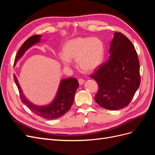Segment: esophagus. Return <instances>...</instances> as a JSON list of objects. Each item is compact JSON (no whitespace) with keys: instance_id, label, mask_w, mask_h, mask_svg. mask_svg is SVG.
Listing matches in <instances>:
<instances>
[{"instance_id":"1","label":"esophagus","mask_w":155,"mask_h":155,"mask_svg":"<svg viewBox=\"0 0 155 155\" xmlns=\"http://www.w3.org/2000/svg\"><path fill=\"white\" fill-rule=\"evenodd\" d=\"M78 81H79V85H81L84 83V82H85V80H84V79L82 78H79V79H78Z\"/></svg>"}]
</instances>
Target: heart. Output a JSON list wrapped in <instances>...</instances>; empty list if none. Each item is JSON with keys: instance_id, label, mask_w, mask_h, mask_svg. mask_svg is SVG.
Listing matches in <instances>:
<instances>
[{"instance_id": "obj_1", "label": "heart", "mask_w": 155, "mask_h": 155, "mask_svg": "<svg viewBox=\"0 0 155 155\" xmlns=\"http://www.w3.org/2000/svg\"><path fill=\"white\" fill-rule=\"evenodd\" d=\"M105 47L97 38L78 37L65 43L63 53L59 55L60 61L69 67L71 59H76L78 67L84 72H92L100 66L104 58Z\"/></svg>"}]
</instances>
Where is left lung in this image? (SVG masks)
Wrapping results in <instances>:
<instances>
[{
  "mask_svg": "<svg viewBox=\"0 0 155 155\" xmlns=\"http://www.w3.org/2000/svg\"><path fill=\"white\" fill-rule=\"evenodd\" d=\"M109 60L96 69L91 78L98 85L94 99L108 110H119L127 106L138 88L140 63L131 41L120 32L114 34Z\"/></svg>",
  "mask_w": 155,
  "mask_h": 155,
  "instance_id": "1",
  "label": "left lung"
}]
</instances>
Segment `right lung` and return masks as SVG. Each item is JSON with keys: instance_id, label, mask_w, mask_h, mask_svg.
I'll return each mask as SVG.
<instances>
[{"instance_id": "right-lung-1", "label": "right lung", "mask_w": 155, "mask_h": 155, "mask_svg": "<svg viewBox=\"0 0 155 155\" xmlns=\"http://www.w3.org/2000/svg\"><path fill=\"white\" fill-rule=\"evenodd\" d=\"M40 37L41 35H39L31 36L22 44L20 49L17 51L14 64H15L18 59L22 57L26 50L40 41ZM13 76L14 81L20 93L21 101L34 114L47 120L59 118L67 113L73 104L75 93L76 89L79 87V83L76 78H70L63 79L61 81L59 90L55 100L48 105L37 106L31 104L23 94L15 75L13 74Z\"/></svg>"}]
</instances>
